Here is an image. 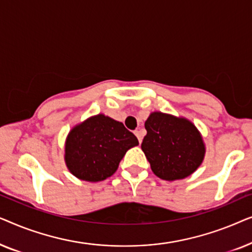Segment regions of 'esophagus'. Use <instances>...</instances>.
Returning a JSON list of instances; mask_svg holds the SVG:
<instances>
[{
  "instance_id": "esophagus-1",
  "label": "esophagus",
  "mask_w": 252,
  "mask_h": 252,
  "mask_svg": "<svg viewBox=\"0 0 252 252\" xmlns=\"http://www.w3.org/2000/svg\"><path fill=\"white\" fill-rule=\"evenodd\" d=\"M134 134H135V135H136L137 140H139V142L140 143L142 142V132H141V130H135V132H134Z\"/></svg>"
}]
</instances>
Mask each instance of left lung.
<instances>
[{
  "instance_id": "left-lung-1",
  "label": "left lung",
  "mask_w": 252,
  "mask_h": 252,
  "mask_svg": "<svg viewBox=\"0 0 252 252\" xmlns=\"http://www.w3.org/2000/svg\"><path fill=\"white\" fill-rule=\"evenodd\" d=\"M144 127L147 135L141 148L158 178L180 180L194 173L202 164L205 155L203 137L188 119L153 112Z\"/></svg>"
}]
</instances>
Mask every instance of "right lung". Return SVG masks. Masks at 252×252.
I'll list each match as a JSON object with an SVG mask.
<instances>
[{"instance_id": "add662e5", "label": "right lung", "mask_w": 252, "mask_h": 252, "mask_svg": "<svg viewBox=\"0 0 252 252\" xmlns=\"http://www.w3.org/2000/svg\"><path fill=\"white\" fill-rule=\"evenodd\" d=\"M137 144L136 136L123 123L99 113L68 133L65 163L80 180L102 181L115 173L126 151Z\"/></svg>"}]
</instances>
